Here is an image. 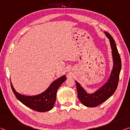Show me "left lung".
Returning a JSON list of instances; mask_svg holds the SVG:
<instances>
[{
    "mask_svg": "<svg viewBox=\"0 0 130 130\" xmlns=\"http://www.w3.org/2000/svg\"><path fill=\"white\" fill-rule=\"evenodd\" d=\"M108 38L112 50L113 67L110 76L102 87L93 93H88L75 81L77 85L78 98L84 105L87 107H93L101 105L112 95L117 89L119 80L120 73L121 68V61L116 45L113 37L107 32H104Z\"/></svg>",
    "mask_w": 130,
    "mask_h": 130,
    "instance_id": "8db88e82",
    "label": "left lung"
}]
</instances>
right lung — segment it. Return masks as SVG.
Returning a JSON list of instances; mask_svg holds the SVG:
<instances>
[{
	"mask_svg": "<svg viewBox=\"0 0 130 130\" xmlns=\"http://www.w3.org/2000/svg\"><path fill=\"white\" fill-rule=\"evenodd\" d=\"M66 79V75H63L56 80L54 81L46 90L35 96L23 95L17 92L14 89L11 83V87L15 97L22 103L35 111L45 112L52 109L56 99L57 89Z\"/></svg>",
	"mask_w": 130,
	"mask_h": 130,
	"instance_id": "obj_1",
	"label": "right lung"
}]
</instances>
